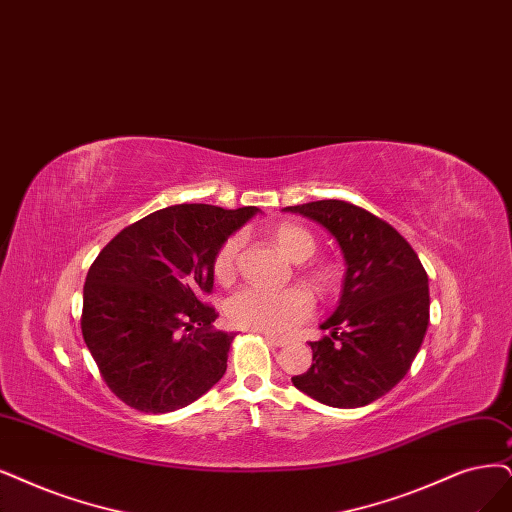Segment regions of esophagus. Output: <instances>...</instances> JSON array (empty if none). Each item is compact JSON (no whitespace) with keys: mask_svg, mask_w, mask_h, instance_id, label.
Returning <instances> with one entry per match:
<instances>
[{"mask_svg":"<svg viewBox=\"0 0 512 512\" xmlns=\"http://www.w3.org/2000/svg\"><path fill=\"white\" fill-rule=\"evenodd\" d=\"M263 337H266V342H268L270 346H274V348L287 346V339H285V337H276V335H270V333H266Z\"/></svg>","mask_w":512,"mask_h":512,"instance_id":"34e87169","label":"esophagus"}]
</instances>
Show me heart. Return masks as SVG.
<instances>
[{
  "label": "heart",
  "instance_id": "obj_1",
  "mask_svg": "<svg viewBox=\"0 0 512 512\" xmlns=\"http://www.w3.org/2000/svg\"><path fill=\"white\" fill-rule=\"evenodd\" d=\"M274 242L278 249L293 261H306L316 251V238L301 225L282 223L276 227ZM242 251V238H227L213 259V274L219 282H232ZM320 282H329V272H318ZM314 310L312 295L301 287L289 289H266V287H244L236 291L227 301V318L232 325L249 331L285 335L301 320H306Z\"/></svg>",
  "mask_w": 512,
  "mask_h": 512
}]
</instances>
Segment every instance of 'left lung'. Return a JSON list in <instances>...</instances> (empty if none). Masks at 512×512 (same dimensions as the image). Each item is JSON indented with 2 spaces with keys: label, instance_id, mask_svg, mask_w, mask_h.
I'll return each mask as SVG.
<instances>
[{
  "label": "left lung",
  "instance_id": "left-lung-1",
  "mask_svg": "<svg viewBox=\"0 0 512 512\" xmlns=\"http://www.w3.org/2000/svg\"><path fill=\"white\" fill-rule=\"evenodd\" d=\"M337 240L346 261L342 297L310 342L312 367L293 375L314 401L354 409L390 392L407 375L430 318L428 276L411 244L380 217L344 200L287 206Z\"/></svg>",
  "mask_w": 512,
  "mask_h": 512
}]
</instances>
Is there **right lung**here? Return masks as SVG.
I'll list each match as a JSON object with an SVG mask.
<instances>
[{
	"label": "right lung",
	"mask_w": 512,
	"mask_h": 512,
	"mask_svg": "<svg viewBox=\"0 0 512 512\" xmlns=\"http://www.w3.org/2000/svg\"><path fill=\"white\" fill-rule=\"evenodd\" d=\"M259 213L175 204L128 225L84 282L82 335L105 384L126 405L168 413L200 399L227 369L236 333L204 306L219 246Z\"/></svg>",
	"instance_id": "1"
}]
</instances>
